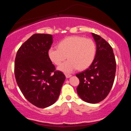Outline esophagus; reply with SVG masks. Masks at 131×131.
<instances>
[{"label":"esophagus","mask_w":131,"mask_h":131,"mask_svg":"<svg viewBox=\"0 0 131 131\" xmlns=\"http://www.w3.org/2000/svg\"><path fill=\"white\" fill-rule=\"evenodd\" d=\"M65 76H66V78H69L71 77L72 75L71 74H66Z\"/></svg>","instance_id":"obj_1"}]
</instances>
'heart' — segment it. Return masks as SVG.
<instances>
[{"mask_svg": "<svg viewBox=\"0 0 131 131\" xmlns=\"http://www.w3.org/2000/svg\"><path fill=\"white\" fill-rule=\"evenodd\" d=\"M95 54L94 42L80 36L67 37L59 43L58 47H51L48 51L49 58L56 65L60 64L67 56L68 60L58 68L65 73H72L78 68L87 69L92 63Z\"/></svg>", "mask_w": 131, "mask_h": 131, "instance_id": "b5f03b06", "label": "heart"}]
</instances>
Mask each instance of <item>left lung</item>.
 Wrapping results in <instances>:
<instances>
[{
    "mask_svg": "<svg viewBox=\"0 0 131 131\" xmlns=\"http://www.w3.org/2000/svg\"><path fill=\"white\" fill-rule=\"evenodd\" d=\"M96 43V54L88 69L76 74L79 79L77 92L84 101L97 103L111 91L116 73V60L110 45L97 34L92 33Z\"/></svg>",
    "mask_w": 131,
    "mask_h": 131,
    "instance_id": "1",
    "label": "left lung"
}]
</instances>
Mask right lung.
I'll list each match as a JSON object with an SVG mask.
<instances>
[{
    "label": "right lung",
    "mask_w": 131,
    "mask_h": 131,
    "mask_svg": "<svg viewBox=\"0 0 131 131\" xmlns=\"http://www.w3.org/2000/svg\"><path fill=\"white\" fill-rule=\"evenodd\" d=\"M52 43L51 34H33L19 47L15 61V76L22 94L42 108L57 101L66 78L55 71L48 55Z\"/></svg>",
    "instance_id": "1"
}]
</instances>
